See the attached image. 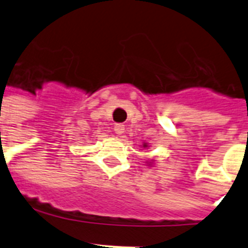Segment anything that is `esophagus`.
<instances>
[{
    "instance_id": "34e87169",
    "label": "esophagus",
    "mask_w": 248,
    "mask_h": 248,
    "mask_svg": "<svg viewBox=\"0 0 248 248\" xmlns=\"http://www.w3.org/2000/svg\"><path fill=\"white\" fill-rule=\"evenodd\" d=\"M124 130H125V126L123 125V124H115V125H114V131H115V134L122 135L123 133H124Z\"/></svg>"
}]
</instances>
